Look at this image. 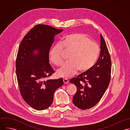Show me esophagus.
<instances>
[{"mask_svg": "<svg viewBox=\"0 0 130 130\" xmlns=\"http://www.w3.org/2000/svg\"><path fill=\"white\" fill-rule=\"evenodd\" d=\"M63 83H64V84H67V83H69V80H68V78H63Z\"/></svg>", "mask_w": 130, "mask_h": 130, "instance_id": "esophagus-1", "label": "esophagus"}]
</instances>
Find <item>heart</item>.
Segmentation results:
<instances>
[{
	"label": "heart",
	"instance_id": "1",
	"mask_svg": "<svg viewBox=\"0 0 130 130\" xmlns=\"http://www.w3.org/2000/svg\"><path fill=\"white\" fill-rule=\"evenodd\" d=\"M63 47L70 54L69 60L57 71V75L62 77H70L77 70L85 72L90 70L96 62L100 52L99 45L86 35L80 33L67 35L50 51V60L56 66H59L62 63L61 53Z\"/></svg>",
	"mask_w": 130,
	"mask_h": 130
}]
</instances>
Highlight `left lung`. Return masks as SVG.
Instances as JSON below:
<instances>
[{
	"label": "left lung",
	"instance_id": "obj_1",
	"mask_svg": "<svg viewBox=\"0 0 130 130\" xmlns=\"http://www.w3.org/2000/svg\"><path fill=\"white\" fill-rule=\"evenodd\" d=\"M100 37L101 52L96 62L90 70L70 80L77 88L73 103L83 110L92 108L100 101L110 82L111 60L101 34Z\"/></svg>",
	"mask_w": 130,
	"mask_h": 130
}]
</instances>
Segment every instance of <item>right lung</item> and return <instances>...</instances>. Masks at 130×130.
<instances>
[{
	"label": "right lung",
	"mask_w": 130,
	"mask_h": 130,
	"mask_svg": "<svg viewBox=\"0 0 130 130\" xmlns=\"http://www.w3.org/2000/svg\"><path fill=\"white\" fill-rule=\"evenodd\" d=\"M62 29L38 24L23 38L16 60V74L23 99L34 109L41 111L53 103L56 90L63 79H47L55 73L49 63V52L55 36Z\"/></svg>",
	"instance_id": "1"
}]
</instances>
